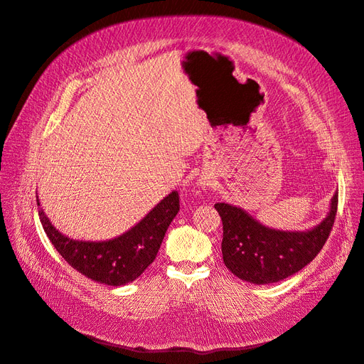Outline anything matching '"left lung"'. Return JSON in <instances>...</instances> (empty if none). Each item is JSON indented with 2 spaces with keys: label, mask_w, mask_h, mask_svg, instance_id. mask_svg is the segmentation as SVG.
Masks as SVG:
<instances>
[{
  "label": "left lung",
  "mask_w": 364,
  "mask_h": 364,
  "mask_svg": "<svg viewBox=\"0 0 364 364\" xmlns=\"http://www.w3.org/2000/svg\"><path fill=\"white\" fill-rule=\"evenodd\" d=\"M222 217V255L225 265L237 277L252 284H272L298 273L323 250L335 223L338 193L326 220L307 232L269 230L226 203H215Z\"/></svg>",
  "instance_id": "8db88e82"
}]
</instances>
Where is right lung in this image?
Instances as JSON below:
<instances>
[{"label": "right lung", "instance_id": "add662e5", "mask_svg": "<svg viewBox=\"0 0 364 364\" xmlns=\"http://www.w3.org/2000/svg\"><path fill=\"white\" fill-rule=\"evenodd\" d=\"M178 210V193H168L136 226L107 242L68 239L50 225L43 209L38 210V215L49 240L68 264L91 281L117 287L134 281L155 260L167 228Z\"/></svg>", "mask_w": 364, "mask_h": 364}]
</instances>
